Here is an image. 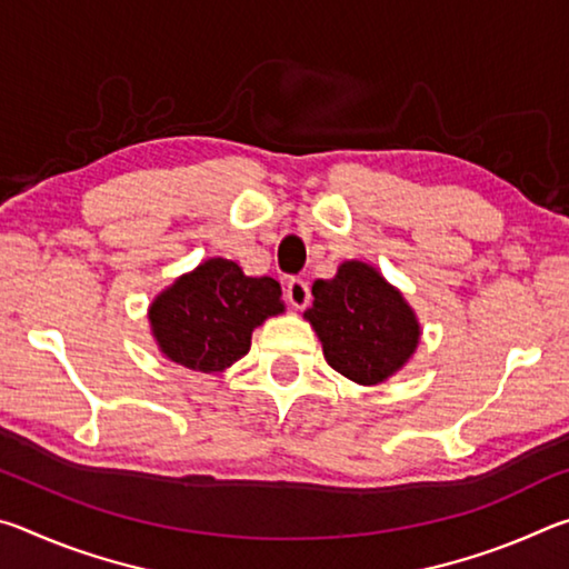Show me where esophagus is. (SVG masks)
<instances>
[{
  "label": "esophagus",
  "mask_w": 569,
  "mask_h": 569,
  "mask_svg": "<svg viewBox=\"0 0 569 569\" xmlns=\"http://www.w3.org/2000/svg\"><path fill=\"white\" fill-rule=\"evenodd\" d=\"M286 298H288V303H291L293 308L308 306V298H311V291H308V283L303 281V278H291V281H288Z\"/></svg>",
  "instance_id": "1"
}]
</instances>
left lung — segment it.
I'll list each match as a JSON object with an SVG mask.
<instances>
[{
    "mask_svg": "<svg viewBox=\"0 0 569 569\" xmlns=\"http://www.w3.org/2000/svg\"><path fill=\"white\" fill-rule=\"evenodd\" d=\"M306 319L319 333L331 369L356 383H379L407 363L419 323L397 288L371 266L346 261L331 281H316Z\"/></svg>",
    "mask_w": 569,
    "mask_h": 569,
    "instance_id": "obj_1",
    "label": "left lung"
}]
</instances>
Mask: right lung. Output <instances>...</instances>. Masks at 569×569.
I'll use <instances>...</instances> for the list:
<instances>
[{
	"instance_id": "obj_1",
	"label": "right lung",
	"mask_w": 569,
	"mask_h": 569,
	"mask_svg": "<svg viewBox=\"0 0 569 569\" xmlns=\"http://www.w3.org/2000/svg\"><path fill=\"white\" fill-rule=\"evenodd\" d=\"M283 311L273 278H250L226 258H210L180 276L150 306L160 351L192 371H223L250 349V333Z\"/></svg>"
}]
</instances>
